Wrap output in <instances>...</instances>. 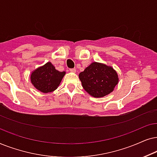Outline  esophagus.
Listing matches in <instances>:
<instances>
[{
  "label": "esophagus",
  "instance_id": "34e87169",
  "mask_svg": "<svg viewBox=\"0 0 157 157\" xmlns=\"http://www.w3.org/2000/svg\"><path fill=\"white\" fill-rule=\"evenodd\" d=\"M70 71L72 72H76V69L75 68H72V69H70Z\"/></svg>",
  "mask_w": 157,
  "mask_h": 157
}]
</instances>
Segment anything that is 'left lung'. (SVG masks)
Instances as JSON below:
<instances>
[{"label":"left lung","mask_w":157,"mask_h":157,"mask_svg":"<svg viewBox=\"0 0 157 157\" xmlns=\"http://www.w3.org/2000/svg\"><path fill=\"white\" fill-rule=\"evenodd\" d=\"M85 90L95 98H101L113 90L118 82V75L111 67L93 62L79 75Z\"/></svg>","instance_id":"8db88e82"}]
</instances>
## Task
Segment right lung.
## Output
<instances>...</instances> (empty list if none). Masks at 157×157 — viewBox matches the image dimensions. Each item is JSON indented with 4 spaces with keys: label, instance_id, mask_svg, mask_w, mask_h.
<instances>
[{
    "label": "right lung",
    "instance_id": "obj_1",
    "mask_svg": "<svg viewBox=\"0 0 157 157\" xmlns=\"http://www.w3.org/2000/svg\"><path fill=\"white\" fill-rule=\"evenodd\" d=\"M64 75L65 72H59L51 62H47L31 73V81L37 90L47 93L57 88Z\"/></svg>",
    "mask_w": 157,
    "mask_h": 157
}]
</instances>
